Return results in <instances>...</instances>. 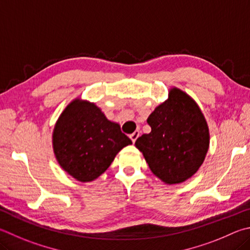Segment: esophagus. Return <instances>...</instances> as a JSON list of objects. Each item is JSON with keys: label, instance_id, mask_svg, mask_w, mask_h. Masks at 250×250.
<instances>
[{"label": "esophagus", "instance_id": "esophagus-1", "mask_svg": "<svg viewBox=\"0 0 250 250\" xmlns=\"http://www.w3.org/2000/svg\"><path fill=\"white\" fill-rule=\"evenodd\" d=\"M139 135H140V131H134L132 134H130V139L132 140L133 143L135 142V141H137V139L139 138Z\"/></svg>", "mask_w": 250, "mask_h": 250}]
</instances>
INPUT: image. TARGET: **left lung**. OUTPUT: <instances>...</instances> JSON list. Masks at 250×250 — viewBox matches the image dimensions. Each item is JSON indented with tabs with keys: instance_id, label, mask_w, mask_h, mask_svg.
I'll use <instances>...</instances> for the list:
<instances>
[{
	"instance_id": "1",
	"label": "left lung",
	"mask_w": 250,
	"mask_h": 250,
	"mask_svg": "<svg viewBox=\"0 0 250 250\" xmlns=\"http://www.w3.org/2000/svg\"><path fill=\"white\" fill-rule=\"evenodd\" d=\"M147 124L151 132L138 138L135 146L153 174L168 185L196 174L210 144L207 121L196 102L183 90L171 88L168 99L148 116Z\"/></svg>"
}]
</instances>
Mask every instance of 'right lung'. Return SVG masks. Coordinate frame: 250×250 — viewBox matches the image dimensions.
Instances as JSON below:
<instances>
[{"label": "right lung", "mask_w": 250, "mask_h": 250, "mask_svg": "<svg viewBox=\"0 0 250 250\" xmlns=\"http://www.w3.org/2000/svg\"><path fill=\"white\" fill-rule=\"evenodd\" d=\"M52 139L58 163L82 183L96 179L121 148L132 144L120 125L108 120L95 104L80 99L61 113Z\"/></svg>", "instance_id": "obj_1"}]
</instances>
